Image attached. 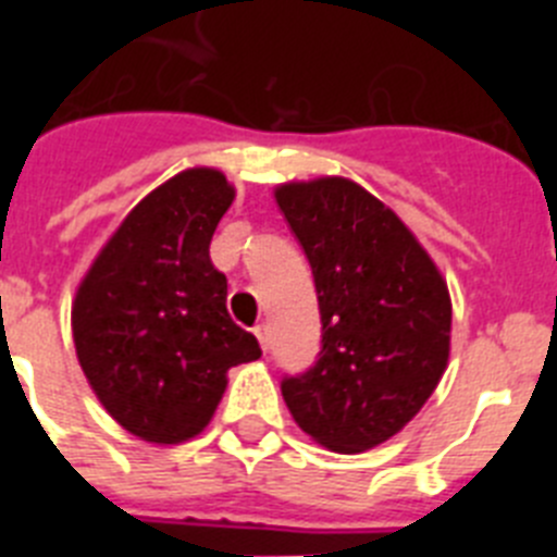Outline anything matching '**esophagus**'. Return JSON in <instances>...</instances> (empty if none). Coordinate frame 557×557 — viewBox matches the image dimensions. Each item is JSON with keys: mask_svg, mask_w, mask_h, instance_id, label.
<instances>
[{"mask_svg": "<svg viewBox=\"0 0 557 557\" xmlns=\"http://www.w3.org/2000/svg\"><path fill=\"white\" fill-rule=\"evenodd\" d=\"M253 334L259 337V346H262L264 351H270V326L268 323H259V326L253 329Z\"/></svg>", "mask_w": 557, "mask_h": 557, "instance_id": "obj_1", "label": "esophagus"}]
</instances>
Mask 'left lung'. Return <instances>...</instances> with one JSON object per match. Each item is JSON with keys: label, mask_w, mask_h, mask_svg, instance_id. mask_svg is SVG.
Returning a JSON list of instances; mask_svg holds the SVG:
<instances>
[{"label": "left lung", "mask_w": 557, "mask_h": 557, "mask_svg": "<svg viewBox=\"0 0 557 557\" xmlns=\"http://www.w3.org/2000/svg\"><path fill=\"white\" fill-rule=\"evenodd\" d=\"M275 203L307 253L323 323L318 362L284 376L282 396L326 449H373L410 424L444 376V275L396 211L354 181H293Z\"/></svg>", "instance_id": "1"}]
</instances>
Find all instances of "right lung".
Here are the masks:
<instances>
[{"instance_id":"1","label":"right lung","mask_w":557,"mask_h":557,"mask_svg":"<svg viewBox=\"0 0 557 557\" xmlns=\"http://www.w3.org/2000/svg\"><path fill=\"white\" fill-rule=\"evenodd\" d=\"M231 200L220 170L178 172L122 220L72 304L88 385L116 424L150 444L203 432L228 368L262 357L231 321L228 282L209 256Z\"/></svg>"}]
</instances>
